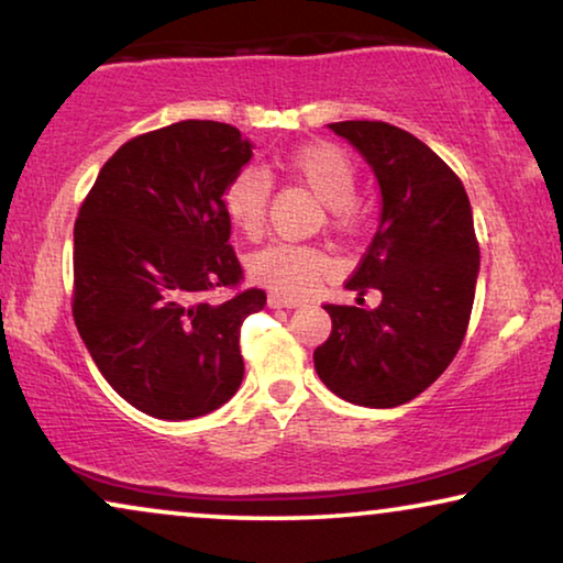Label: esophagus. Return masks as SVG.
<instances>
[{
	"label": "esophagus",
	"instance_id": "1",
	"mask_svg": "<svg viewBox=\"0 0 563 563\" xmlns=\"http://www.w3.org/2000/svg\"><path fill=\"white\" fill-rule=\"evenodd\" d=\"M267 306H271V308H298V306H303V300H300V298H288V296H278V292H271V296H267Z\"/></svg>",
	"mask_w": 563,
	"mask_h": 563
}]
</instances>
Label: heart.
<instances>
[{
	"mask_svg": "<svg viewBox=\"0 0 563 563\" xmlns=\"http://www.w3.org/2000/svg\"><path fill=\"white\" fill-rule=\"evenodd\" d=\"M275 166L290 176L329 212V224L341 238H356L366 228V207L356 197L358 172L354 158L329 141H316L288 151ZM271 179L260 169H242L222 191L224 214L242 238L257 240L267 222ZM250 278L283 296H303L318 280L333 273L331 257L316 245L303 242H273L247 260Z\"/></svg>",
	"mask_w": 563,
	"mask_h": 563,
	"instance_id": "b5f03b06",
	"label": "heart"
}]
</instances>
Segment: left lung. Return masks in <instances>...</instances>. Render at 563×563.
I'll return each mask as SVG.
<instances>
[{"label": "left lung", "instance_id": "left-lung-1", "mask_svg": "<svg viewBox=\"0 0 563 563\" xmlns=\"http://www.w3.org/2000/svg\"><path fill=\"white\" fill-rule=\"evenodd\" d=\"M372 166L382 222L346 288L382 303L323 308L331 335L313 351L321 382L358 407H399L422 394L463 346L481 247L463 181L430 146L384 121L329 123Z\"/></svg>", "mask_w": 563, "mask_h": 563}]
</instances>
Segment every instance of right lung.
Segmentation results:
<instances>
[{"label":"right lung","mask_w":563,"mask_h":563,"mask_svg":"<svg viewBox=\"0 0 563 563\" xmlns=\"http://www.w3.org/2000/svg\"><path fill=\"white\" fill-rule=\"evenodd\" d=\"M253 156L230 123L179 121L108 158L73 232V318L106 382L156 419H195L238 391L240 288L222 191ZM228 289L224 301H209Z\"/></svg>","instance_id":"add662e5"}]
</instances>
